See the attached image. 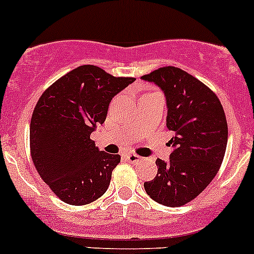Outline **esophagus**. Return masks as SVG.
Instances as JSON below:
<instances>
[{"mask_svg":"<svg viewBox=\"0 0 254 254\" xmlns=\"http://www.w3.org/2000/svg\"><path fill=\"white\" fill-rule=\"evenodd\" d=\"M125 158H127V161H129L131 163L141 162V157L139 155H135V153H127V155H125Z\"/></svg>","mask_w":254,"mask_h":254,"instance_id":"1","label":"esophagus"}]
</instances>
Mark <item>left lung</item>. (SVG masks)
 <instances>
[{
	"label": "left lung",
	"mask_w": 254,
	"mask_h": 254,
	"mask_svg": "<svg viewBox=\"0 0 254 254\" xmlns=\"http://www.w3.org/2000/svg\"><path fill=\"white\" fill-rule=\"evenodd\" d=\"M165 92L167 127L175 132L168 145L170 162L157 158V176L143 187L152 200L177 207L194 200L217 175L227 145L224 108L209 87L190 73L165 66L143 75Z\"/></svg>",
	"instance_id": "8db88e82"
}]
</instances>
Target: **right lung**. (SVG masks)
Instances as JSON below:
<instances>
[{"instance_id": "right-lung-1", "label": "right lung", "mask_w": 254, "mask_h": 254, "mask_svg": "<svg viewBox=\"0 0 254 254\" xmlns=\"http://www.w3.org/2000/svg\"><path fill=\"white\" fill-rule=\"evenodd\" d=\"M134 81L82 65L40 96L30 120V155L39 176L64 203L86 205L108 189L120 156L99 151L91 132L104 123L113 97Z\"/></svg>"}]
</instances>
